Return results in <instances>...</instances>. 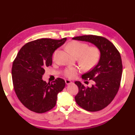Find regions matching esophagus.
Listing matches in <instances>:
<instances>
[{"label": "esophagus", "instance_id": "1", "mask_svg": "<svg viewBox=\"0 0 135 135\" xmlns=\"http://www.w3.org/2000/svg\"><path fill=\"white\" fill-rule=\"evenodd\" d=\"M65 83L67 84H70L71 83H72V81H71V80H68V79H66L65 80Z\"/></svg>", "mask_w": 135, "mask_h": 135}]
</instances>
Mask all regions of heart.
Instances as JSON below:
<instances>
[{
  "mask_svg": "<svg viewBox=\"0 0 135 135\" xmlns=\"http://www.w3.org/2000/svg\"><path fill=\"white\" fill-rule=\"evenodd\" d=\"M68 49L73 55L77 58V61L81 67L86 70L95 68L100 60V49L96 46H89V45L79 41H72L67 46ZM58 50L54 51L52 59L55 60ZM80 70L77 67H67L63 70V75L68 78L72 79L77 76Z\"/></svg>",
  "mask_w": 135,
  "mask_h": 135,
  "instance_id": "obj_1",
  "label": "heart"
}]
</instances>
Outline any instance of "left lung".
Listing matches in <instances>:
<instances>
[{
  "label": "left lung",
  "instance_id": "left-lung-1",
  "mask_svg": "<svg viewBox=\"0 0 135 135\" xmlns=\"http://www.w3.org/2000/svg\"><path fill=\"white\" fill-rule=\"evenodd\" d=\"M73 39L92 43L100 49L101 56L97 65L81 77L86 81L92 80L95 84L89 88L75 81L79 88L75 97L77 104L88 111H100L111 103L119 89L123 71L120 52L110 41L101 36L84 35Z\"/></svg>",
  "mask_w": 135,
  "mask_h": 135
}]
</instances>
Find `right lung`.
I'll return each mask as SVG.
<instances>
[{"instance_id":"1","label":"right lung","mask_w":135,"mask_h":135,"mask_svg":"<svg viewBox=\"0 0 135 135\" xmlns=\"http://www.w3.org/2000/svg\"><path fill=\"white\" fill-rule=\"evenodd\" d=\"M67 40L40 38L26 43L13 62L12 77L16 95L30 111L44 113L55 106L57 95L64 88V80L51 83L42 80L46 67L52 65V55Z\"/></svg>"}]
</instances>
